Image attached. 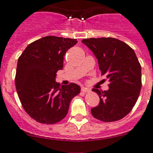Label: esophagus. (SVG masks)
I'll list each match as a JSON object with an SVG mask.
<instances>
[{
	"mask_svg": "<svg viewBox=\"0 0 153 153\" xmlns=\"http://www.w3.org/2000/svg\"><path fill=\"white\" fill-rule=\"evenodd\" d=\"M81 91L86 93V92H89V91H90V89L87 88H84V87H82V88H81Z\"/></svg>",
	"mask_w": 153,
	"mask_h": 153,
	"instance_id": "obj_1",
	"label": "esophagus"
}]
</instances>
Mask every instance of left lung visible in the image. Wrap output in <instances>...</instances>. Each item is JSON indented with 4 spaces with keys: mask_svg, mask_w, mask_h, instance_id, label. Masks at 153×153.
Listing matches in <instances>:
<instances>
[{
    "mask_svg": "<svg viewBox=\"0 0 153 153\" xmlns=\"http://www.w3.org/2000/svg\"><path fill=\"white\" fill-rule=\"evenodd\" d=\"M98 59L101 76L110 81L107 91H92L100 96V104L91 108L98 120H120L131 111L141 88V67L133 49L114 38H91L82 40Z\"/></svg>",
    "mask_w": 153,
    "mask_h": 153,
    "instance_id": "obj_1",
    "label": "left lung"
}]
</instances>
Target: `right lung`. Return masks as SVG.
I'll list each match as a JSON object with an SVG mask.
<instances>
[{"label":"right lung","instance_id":"1","mask_svg":"<svg viewBox=\"0 0 153 153\" xmlns=\"http://www.w3.org/2000/svg\"><path fill=\"white\" fill-rule=\"evenodd\" d=\"M76 43L73 39L46 36L29 44L19 56L16 88L24 109L38 123L54 124L62 120L72 99L80 93L76 84L61 87L55 81L66 51Z\"/></svg>","mask_w":153,"mask_h":153}]
</instances>
